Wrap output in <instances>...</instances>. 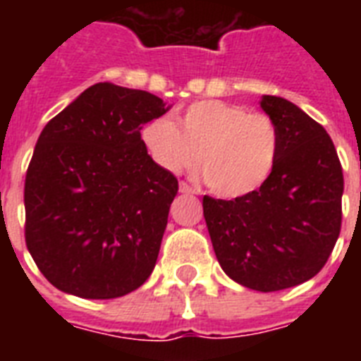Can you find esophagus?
<instances>
[{"instance_id": "obj_1", "label": "esophagus", "mask_w": 361, "mask_h": 361, "mask_svg": "<svg viewBox=\"0 0 361 361\" xmlns=\"http://www.w3.org/2000/svg\"><path fill=\"white\" fill-rule=\"evenodd\" d=\"M180 192H183V195H195V189L189 183H185V181H180Z\"/></svg>"}]
</instances>
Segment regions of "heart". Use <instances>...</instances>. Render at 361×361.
Masks as SVG:
<instances>
[{
  "instance_id": "1",
  "label": "heart",
  "mask_w": 361,
  "mask_h": 361,
  "mask_svg": "<svg viewBox=\"0 0 361 361\" xmlns=\"http://www.w3.org/2000/svg\"><path fill=\"white\" fill-rule=\"evenodd\" d=\"M152 159L180 174L200 161L204 183L219 197H245L268 181L279 152V130L268 114L241 104L198 101L174 125L155 118L142 129Z\"/></svg>"
}]
</instances>
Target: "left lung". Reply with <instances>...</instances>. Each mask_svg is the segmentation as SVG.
Returning <instances> with one entry per match:
<instances>
[{"label": "left lung", "mask_w": 361, "mask_h": 361, "mask_svg": "<svg viewBox=\"0 0 361 361\" xmlns=\"http://www.w3.org/2000/svg\"><path fill=\"white\" fill-rule=\"evenodd\" d=\"M279 130L274 172L234 200L204 197L215 257L231 279L258 292L302 285L328 262L341 232L343 169L330 135L296 104L264 95Z\"/></svg>", "instance_id": "left-lung-1"}]
</instances>
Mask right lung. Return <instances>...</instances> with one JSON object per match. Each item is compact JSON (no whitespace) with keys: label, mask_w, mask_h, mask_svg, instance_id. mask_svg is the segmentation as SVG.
Wrapping results in <instances>:
<instances>
[{"label":"right lung","mask_w":361,"mask_h":361,"mask_svg":"<svg viewBox=\"0 0 361 361\" xmlns=\"http://www.w3.org/2000/svg\"><path fill=\"white\" fill-rule=\"evenodd\" d=\"M153 93L101 82L48 121L24 185L25 245L61 292L110 300L152 275L178 180L147 155Z\"/></svg>","instance_id":"1"}]
</instances>
